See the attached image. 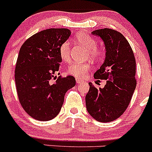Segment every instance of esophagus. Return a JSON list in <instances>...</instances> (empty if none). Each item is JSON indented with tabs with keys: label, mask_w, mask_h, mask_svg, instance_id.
<instances>
[{
	"label": "esophagus",
	"mask_w": 152,
	"mask_h": 152,
	"mask_svg": "<svg viewBox=\"0 0 152 152\" xmlns=\"http://www.w3.org/2000/svg\"><path fill=\"white\" fill-rule=\"evenodd\" d=\"M76 81H77V84H81L82 82H84L82 80H80V79H76Z\"/></svg>",
	"instance_id": "esophagus-1"
}]
</instances>
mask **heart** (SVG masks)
Returning a JSON list of instances; mask_svg holds the SVG:
<instances>
[{"label":"heart","mask_w":152,"mask_h":152,"mask_svg":"<svg viewBox=\"0 0 152 152\" xmlns=\"http://www.w3.org/2000/svg\"><path fill=\"white\" fill-rule=\"evenodd\" d=\"M75 41L87 49L86 58H90L93 61H97L102 56V51L96 46V41L94 37L86 34L78 33L75 36ZM59 56L64 62H69L71 60V44L68 41L63 42L59 46ZM91 68L89 61L73 63L69 65L67 72L71 76L75 78L84 79Z\"/></svg>","instance_id":"heart-1"}]
</instances>
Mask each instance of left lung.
I'll return each mask as SVG.
<instances>
[{"label": "left lung", "mask_w": 152, "mask_h": 152, "mask_svg": "<svg viewBox=\"0 0 152 152\" xmlns=\"http://www.w3.org/2000/svg\"><path fill=\"white\" fill-rule=\"evenodd\" d=\"M106 46V59L94 73L95 79L107 80L103 88L89 83L86 95L88 113L101 123L112 122L126 111L136 87L135 58L129 42L121 33L109 28L93 31Z\"/></svg>", "instance_id": "obj_1"}]
</instances>
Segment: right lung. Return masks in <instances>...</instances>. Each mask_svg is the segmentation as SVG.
Instances as JSON below:
<instances>
[{"label":"right lung","instance_id":"1","mask_svg":"<svg viewBox=\"0 0 152 152\" xmlns=\"http://www.w3.org/2000/svg\"><path fill=\"white\" fill-rule=\"evenodd\" d=\"M70 35L68 29H45L27 39L20 49L15 67L17 92L22 107L33 119L49 121L56 117L65 93L75 86L73 76L55 77L61 61L59 46Z\"/></svg>","mask_w":152,"mask_h":152}]
</instances>
